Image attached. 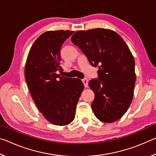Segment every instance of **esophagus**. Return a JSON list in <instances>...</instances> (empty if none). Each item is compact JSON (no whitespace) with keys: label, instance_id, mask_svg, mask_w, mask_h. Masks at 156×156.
<instances>
[{"label":"esophagus","instance_id":"1","mask_svg":"<svg viewBox=\"0 0 156 156\" xmlns=\"http://www.w3.org/2000/svg\"><path fill=\"white\" fill-rule=\"evenodd\" d=\"M83 81V83H84V85L85 87H88V80L87 78H84L82 80Z\"/></svg>","mask_w":156,"mask_h":156}]
</instances>
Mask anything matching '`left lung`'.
<instances>
[{"instance_id":"obj_1","label":"left lung","mask_w":156,"mask_h":156,"mask_svg":"<svg viewBox=\"0 0 156 156\" xmlns=\"http://www.w3.org/2000/svg\"><path fill=\"white\" fill-rule=\"evenodd\" d=\"M72 41L99 68L98 79L89 82L96 117L105 123L119 120L131 103L136 81L135 61L127 44L115 31L102 28L76 31Z\"/></svg>"}]
</instances>
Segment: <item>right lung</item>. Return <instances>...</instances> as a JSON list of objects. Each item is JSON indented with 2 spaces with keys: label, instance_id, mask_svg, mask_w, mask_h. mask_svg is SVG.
<instances>
[{
  "label": "right lung",
  "instance_id": "right-lung-1",
  "mask_svg": "<svg viewBox=\"0 0 156 156\" xmlns=\"http://www.w3.org/2000/svg\"><path fill=\"white\" fill-rule=\"evenodd\" d=\"M73 33L69 30L48 31L38 37L29 52L25 78L37 108L47 120L65 126L74 120L76 106L84 89L78 78L60 76V49Z\"/></svg>",
  "mask_w": 156,
  "mask_h": 156
}]
</instances>
